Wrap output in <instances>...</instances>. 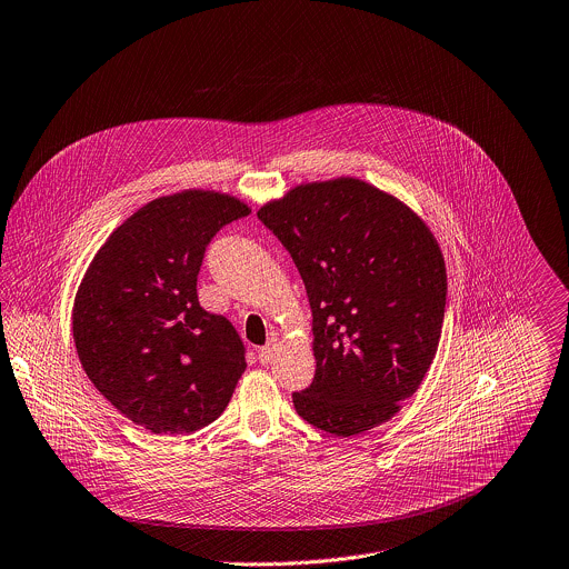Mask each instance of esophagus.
Returning a JSON list of instances; mask_svg holds the SVG:
<instances>
[{
  "label": "esophagus",
  "instance_id": "34e87169",
  "mask_svg": "<svg viewBox=\"0 0 569 569\" xmlns=\"http://www.w3.org/2000/svg\"><path fill=\"white\" fill-rule=\"evenodd\" d=\"M273 356H276V340H269L262 349H258V360L262 365H269L273 360Z\"/></svg>",
  "mask_w": 569,
  "mask_h": 569
}]
</instances>
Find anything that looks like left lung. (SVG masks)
Listing matches in <instances>:
<instances>
[{"mask_svg":"<svg viewBox=\"0 0 569 569\" xmlns=\"http://www.w3.org/2000/svg\"><path fill=\"white\" fill-rule=\"evenodd\" d=\"M293 258L313 313V382L293 391L309 425L356 436L420 387L440 340L447 273L425 222L376 187H296L258 211Z\"/></svg>","mask_w":569,"mask_h":569,"instance_id":"8db88e82","label":"left lung"}]
</instances>
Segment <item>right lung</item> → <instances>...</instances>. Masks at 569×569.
Listing matches in <instances>:
<instances>
[{"label": "right lung", "mask_w": 569, "mask_h": 569, "mask_svg": "<svg viewBox=\"0 0 569 569\" xmlns=\"http://www.w3.org/2000/svg\"><path fill=\"white\" fill-rule=\"evenodd\" d=\"M249 216L213 191L158 198L93 258L73 307L78 356L98 391L153 433H193L229 405L242 376L236 327L198 300L216 233Z\"/></svg>", "instance_id": "add662e5"}]
</instances>
